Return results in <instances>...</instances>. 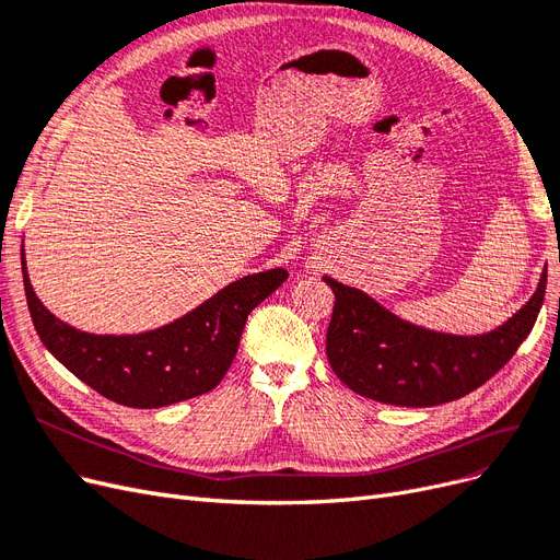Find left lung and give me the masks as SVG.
<instances>
[{"label":"left lung","mask_w":560,"mask_h":560,"mask_svg":"<svg viewBox=\"0 0 560 560\" xmlns=\"http://www.w3.org/2000/svg\"><path fill=\"white\" fill-rule=\"evenodd\" d=\"M335 293L326 353L335 374L363 398L432 407L472 393L508 363L535 326L547 272L521 310L489 335L432 332L398 318L358 288L330 277Z\"/></svg>","instance_id":"1"}]
</instances>
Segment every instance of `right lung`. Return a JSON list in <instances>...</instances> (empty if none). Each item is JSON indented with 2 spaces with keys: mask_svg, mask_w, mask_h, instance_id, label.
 <instances>
[{
  "mask_svg": "<svg viewBox=\"0 0 560 560\" xmlns=\"http://www.w3.org/2000/svg\"><path fill=\"white\" fill-rule=\"evenodd\" d=\"M21 260L30 316L44 347L104 398L137 409L167 407L219 386L248 314L288 279L281 267L244 277L170 326L116 337L88 335L52 316L34 295L25 254Z\"/></svg>",
  "mask_w": 560,
  "mask_h": 560,
  "instance_id": "right-lung-1",
  "label": "right lung"
}]
</instances>
